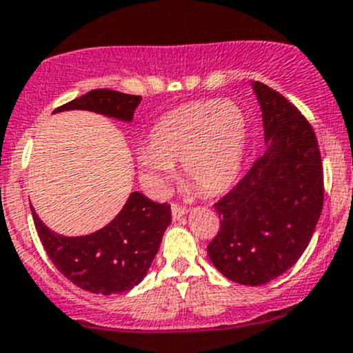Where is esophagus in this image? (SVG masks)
Returning <instances> with one entry per match:
<instances>
[{
  "label": "esophagus",
  "instance_id": "1",
  "mask_svg": "<svg viewBox=\"0 0 353 353\" xmlns=\"http://www.w3.org/2000/svg\"><path fill=\"white\" fill-rule=\"evenodd\" d=\"M171 212H172V219L179 220L182 215L188 214V209H185V207H182V205H177V203H172Z\"/></svg>",
  "mask_w": 353,
  "mask_h": 353
}]
</instances>
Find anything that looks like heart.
<instances>
[{
    "mask_svg": "<svg viewBox=\"0 0 353 353\" xmlns=\"http://www.w3.org/2000/svg\"><path fill=\"white\" fill-rule=\"evenodd\" d=\"M246 118L235 101L203 100L165 113L136 152L139 179L161 195L171 184L174 164L205 194L222 192L235 181L243 159Z\"/></svg>",
    "mask_w": 353,
    "mask_h": 353,
    "instance_id": "b5f03b06",
    "label": "heart"
}]
</instances>
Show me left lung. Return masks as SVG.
Segmentation results:
<instances>
[{"instance_id":"8db88e82","label":"left lung","mask_w":353,"mask_h":353,"mask_svg":"<svg viewBox=\"0 0 353 353\" xmlns=\"http://www.w3.org/2000/svg\"><path fill=\"white\" fill-rule=\"evenodd\" d=\"M252 85L266 151L214 205L220 228L207 253L225 278L260 286L307 248L324 203V172L316 133L299 110L268 85Z\"/></svg>"}]
</instances>
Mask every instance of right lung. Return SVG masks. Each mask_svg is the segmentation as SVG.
Wrapping results in <instances>:
<instances>
[{
  "mask_svg": "<svg viewBox=\"0 0 353 353\" xmlns=\"http://www.w3.org/2000/svg\"><path fill=\"white\" fill-rule=\"evenodd\" d=\"M139 101V95L97 88L54 113L88 110L130 123ZM31 212L41 243L55 268L80 290L103 296L126 292L143 281L171 223V205L152 202L141 192H131L107 227L83 236L59 235L42 223L32 205Z\"/></svg>",
  "mask_w": 353,
  "mask_h": 353,
  "instance_id": "add662e5",
  "label": "right lung"
}]
</instances>
